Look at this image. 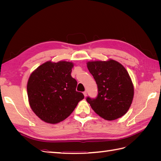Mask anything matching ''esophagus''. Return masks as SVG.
I'll use <instances>...</instances> for the list:
<instances>
[{
	"label": "esophagus",
	"mask_w": 161,
	"mask_h": 161,
	"mask_svg": "<svg viewBox=\"0 0 161 161\" xmlns=\"http://www.w3.org/2000/svg\"><path fill=\"white\" fill-rule=\"evenodd\" d=\"M83 94H84L85 97H86V95H87V92H86V91H84V92H83Z\"/></svg>",
	"instance_id": "esophagus-1"
}]
</instances>
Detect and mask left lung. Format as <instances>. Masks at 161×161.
Here are the masks:
<instances>
[{"label": "left lung", "mask_w": 161, "mask_h": 161, "mask_svg": "<svg viewBox=\"0 0 161 161\" xmlns=\"http://www.w3.org/2000/svg\"><path fill=\"white\" fill-rule=\"evenodd\" d=\"M87 68L98 88L95 98L86 99L92 109L106 120L125 114L133 100L134 86L125 68L114 60L89 62Z\"/></svg>", "instance_id": "left-lung-1"}]
</instances>
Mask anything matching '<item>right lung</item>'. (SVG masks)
I'll return each mask as SVG.
<instances>
[{"label":"right lung","instance_id":"add662e5","mask_svg":"<svg viewBox=\"0 0 161 161\" xmlns=\"http://www.w3.org/2000/svg\"><path fill=\"white\" fill-rule=\"evenodd\" d=\"M72 67L69 62H47L30 76L27 90L30 107L45 122L65 119L84 99V95L76 91L77 81L70 75Z\"/></svg>","mask_w":161,"mask_h":161}]
</instances>
